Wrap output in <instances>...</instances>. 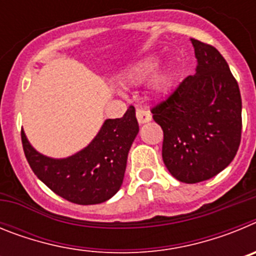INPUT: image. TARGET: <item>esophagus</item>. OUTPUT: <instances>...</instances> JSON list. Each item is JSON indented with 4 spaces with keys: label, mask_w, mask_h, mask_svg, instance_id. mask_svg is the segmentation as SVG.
<instances>
[{
    "label": "esophagus",
    "mask_w": 256,
    "mask_h": 256,
    "mask_svg": "<svg viewBox=\"0 0 256 256\" xmlns=\"http://www.w3.org/2000/svg\"><path fill=\"white\" fill-rule=\"evenodd\" d=\"M136 116H137V120H138L140 124L148 123L151 120V114L148 108H138L136 110Z\"/></svg>",
    "instance_id": "obj_1"
}]
</instances>
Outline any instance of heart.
<instances>
[{"label": "heart", "mask_w": 256, "mask_h": 256, "mask_svg": "<svg viewBox=\"0 0 256 256\" xmlns=\"http://www.w3.org/2000/svg\"><path fill=\"white\" fill-rule=\"evenodd\" d=\"M156 66H158V58L155 56H148L130 65L123 73V76L132 83H140L152 74L150 84H148L151 92L156 96H164L168 94L172 87V82H173L172 74L165 68L155 70Z\"/></svg>", "instance_id": "1"}]
</instances>
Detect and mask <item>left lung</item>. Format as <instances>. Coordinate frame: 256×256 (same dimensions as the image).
Wrapping results in <instances>:
<instances>
[{"label":"left lung","instance_id":"1","mask_svg":"<svg viewBox=\"0 0 256 256\" xmlns=\"http://www.w3.org/2000/svg\"><path fill=\"white\" fill-rule=\"evenodd\" d=\"M196 73L151 110L164 132L162 160L183 183H198L220 173L241 141L242 102L227 61L212 46L191 38Z\"/></svg>","mask_w":256,"mask_h":256}]
</instances>
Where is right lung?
Instances as JSON below:
<instances>
[{
    "label": "right lung",
    "instance_id": "add662e5",
    "mask_svg": "<svg viewBox=\"0 0 256 256\" xmlns=\"http://www.w3.org/2000/svg\"><path fill=\"white\" fill-rule=\"evenodd\" d=\"M140 130L130 106L120 119H106L90 144L74 155L55 159L38 152L22 130L32 170L50 190L79 205L105 202L120 190L126 159Z\"/></svg>",
    "mask_w": 256,
    "mask_h": 256
}]
</instances>
